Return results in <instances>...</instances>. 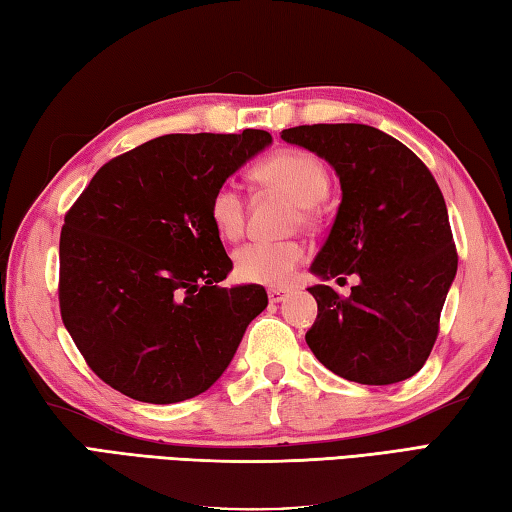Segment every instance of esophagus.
Returning a JSON list of instances; mask_svg holds the SVG:
<instances>
[{"label":"esophagus","instance_id":"obj_1","mask_svg":"<svg viewBox=\"0 0 512 512\" xmlns=\"http://www.w3.org/2000/svg\"><path fill=\"white\" fill-rule=\"evenodd\" d=\"M267 296H269V303H283L285 296H287V289H283V287H269L267 289Z\"/></svg>","mask_w":512,"mask_h":512}]
</instances>
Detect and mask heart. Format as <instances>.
Instances as JSON below:
<instances>
[{
    "label": "heart",
    "mask_w": 512,
    "mask_h": 512,
    "mask_svg": "<svg viewBox=\"0 0 512 512\" xmlns=\"http://www.w3.org/2000/svg\"><path fill=\"white\" fill-rule=\"evenodd\" d=\"M256 180L267 187L281 189L298 205L312 207L330 189V178L323 162L310 151L283 149L258 162ZM209 218L223 238L234 240L245 229V198L234 180H225L214 189L209 200ZM307 256L296 240H249L234 254V274L245 283L283 287L292 281L298 265Z\"/></svg>",
    "instance_id": "1"
}]
</instances>
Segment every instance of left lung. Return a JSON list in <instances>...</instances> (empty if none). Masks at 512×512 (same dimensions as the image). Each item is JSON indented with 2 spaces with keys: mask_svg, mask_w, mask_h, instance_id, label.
Listing matches in <instances>:
<instances>
[{
  "mask_svg": "<svg viewBox=\"0 0 512 512\" xmlns=\"http://www.w3.org/2000/svg\"><path fill=\"white\" fill-rule=\"evenodd\" d=\"M281 138L325 158L341 180V205L312 272L323 281L359 276L350 296L310 287L318 316L307 345L347 381L410 379L437 341L459 260L437 180L406 144L368 124H303Z\"/></svg>",
  "mask_w": 512,
  "mask_h": 512,
  "instance_id": "obj_1",
  "label": "left lung"
}]
</instances>
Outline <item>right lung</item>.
I'll list each match as a JSON object with an SVG mask.
<instances>
[{"label": "right lung", "mask_w": 512, "mask_h": 512, "mask_svg": "<svg viewBox=\"0 0 512 512\" xmlns=\"http://www.w3.org/2000/svg\"><path fill=\"white\" fill-rule=\"evenodd\" d=\"M272 144L267 131L169 133L113 158L66 211L60 312L100 379L144 403L209 390L267 307L231 272L209 218L214 189Z\"/></svg>", "instance_id": "obj_1"}]
</instances>
